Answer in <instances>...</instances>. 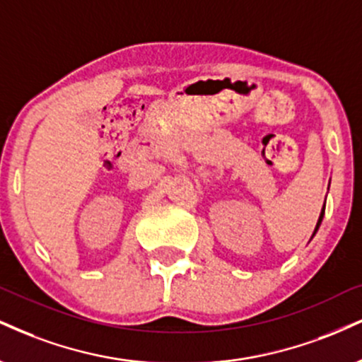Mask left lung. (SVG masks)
Returning a JSON list of instances; mask_svg holds the SVG:
<instances>
[{"label":"left lung","mask_w":362,"mask_h":362,"mask_svg":"<svg viewBox=\"0 0 362 362\" xmlns=\"http://www.w3.org/2000/svg\"><path fill=\"white\" fill-rule=\"evenodd\" d=\"M324 211H325V204H324V209H322V212H320L319 221H317V226H315V230H313V234H315L317 229H319V226H320V223H322V217H324Z\"/></svg>","instance_id":"1"}]
</instances>
